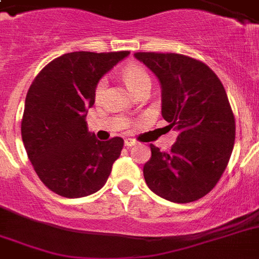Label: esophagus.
Wrapping results in <instances>:
<instances>
[{"label": "esophagus", "instance_id": "1", "mask_svg": "<svg viewBox=\"0 0 259 259\" xmlns=\"http://www.w3.org/2000/svg\"><path fill=\"white\" fill-rule=\"evenodd\" d=\"M134 145H137V142L134 141V140H132V138H126V140H125V146L130 148V146H134Z\"/></svg>", "mask_w": 259, "mask_h": 259}]
</instances>
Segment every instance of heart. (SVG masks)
Segmentation results:
<instances>
[{"label":"heart","mask_w":259,"mask_h":259,"mask_svg":"<svg viewBox=\"0 0 259 259\" xmlns=\"http://www.w3.org/2000/svg\"><path fill=\"white\" fill-rule=\"evenodd\" d=\"M121 75L122 79H123V82L126 83V86L129 87L133 93L138 91V90L142 89V87H150L149 75H148V72H146L141 66H138V64H127L126 67H123ZM105 86V79L99 80V83H98L97 87H95V97H102Z\"/></svg>","instance_id":"b5f03b06"}]
</instances>
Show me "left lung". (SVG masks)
Here are the masks:
<instances>
[{"label": "left lung", "instance_id": "1", "mask_svg": "<svg viewBox=\"0 0 259 259\" xmlns=\"http://www.w3.org/2000/svg\"><path fill=\"white\" fill-rule=\"evenodd\" d=\"M161 86L162 118L179 132L169 153L152 144L144 165L149 189L173 203H191L217 185L235 141L226 90L204 63L179 54L137 52Z\"/></svg>", "mask_w": 259, "mask_h": 259}]
</instances>
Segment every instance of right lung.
Masks as SVG:
<instances>
[{
	"instance_id": "add662e5",
	"label": "right lung",
	"mask_w": 259,
	"mask_h": 259,
	"mask_svg": "<svg viewBox=\"0 0 259 259\" xmlns=\"http://www.w3.org/2000/svg\"><path fill=\"white\" fill-rule=\"evenodd\" d=\"M130 52H71L47 64L25 98L21 137L46 187L64 197L89 196L105 185L123 140L99 141L86 115L95 87Z\"/></svg>"
}]
</instances>
